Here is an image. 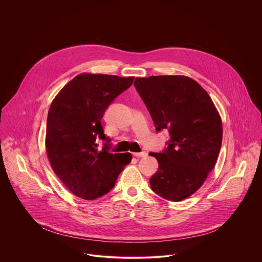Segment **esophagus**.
I'll list each match as a JSON object with an SVG mask.
<instances>
[{
    "mask_svg": "<svg viewBox=\"0 0 262 262\" xmlns=\"http://www.w3.org/2000/svg\"><path fill=\"white\" fill-rule=\"evenodd\" d=\"M134 156H137V157H146L147 156V152L145 151H142V152H135L133 153Z\"/></svg>",
    "mask_w": 262,
    "mask_h": 262,
    "instance_id": "1",
    "label": "esophagus"
}]
</instances>
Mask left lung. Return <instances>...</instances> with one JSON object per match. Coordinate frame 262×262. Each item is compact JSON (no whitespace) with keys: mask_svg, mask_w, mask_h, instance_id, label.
<instances>
[{"mask_svg":"<svg viewBox=\"0 0 262 262\" xmlns=\"http://www.w3.org/2000/svg\"><path fill=\"white\" fill-rule=\"evenodd\" d=\"M134 84L155 129L169 133L164 151L149 153L158 161L151 188L167 201L181 202L201 188L216 164L221 117L208 93L189 77L150 76L136 78Z\"/></svg>","mask_w":262,"mask_h":262,"instance_id":"obj_1","label":"left lung"}]
</instances>
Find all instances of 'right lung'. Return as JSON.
<instances>
[{
	"instance_id": "1",
	"label": "right lung",
	"mask_w": 262,
	"mask_h": 262,
	"mask_svg": "<svg viewBox=\"0 0 262 262\" xmlns=\"http://www.w3.org/2000/svg\"><path fill=\"white\" fill-rule=\"evenodd\" d=\"M135 77L82 73L67 83L52 101L45 146L53 171L78 198L93 201L108 193L132 160L130 153H110L101 120L113 100ZM99 138L106 141L97 150Z\"/></svg>"
}]
</instances>
